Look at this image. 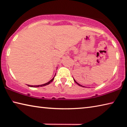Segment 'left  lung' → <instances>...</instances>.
I'll return each instance as SVG.
<instances>
[{"label":"left lung","instance_id":"left-lung-1","mask_svg":"<svg viewBox=\"0 0 127 127\" xmlns=\"http://www.w3.org/2000/svg\"><path fill=\"white\" fill-rule=\"evenodd\" d=\"M73 79H74V78H73ZM74 81L75 82H76V83H77V84H78V85L79 86H82V85H79V83H77V82H76V81H75V80H74Z\"/></svg>","mask_w":127,"mask_h":127}]
</instances>
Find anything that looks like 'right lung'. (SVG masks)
I'll return each instance as SVG.
<instances>
[{
  "label": "right lung",
  "mask_w": 127,
  "mask_h": 127,
  "mask_svg": "<svg viewBox=\"0 0 127 127\" xmlns=\"http://www.w3.org/2000/svg\"><path fill=\"white\" fill-rule=\"evenodd\" d=\"M55 77V76H54ZM54 77H53V78L52 79H51V80L49 81V82H47V83H45V84H43V85H37V86H32V85H27L28 86H30V87H42V86H46V85H49V84H50V83L51 82H52L53 80H54Z\"/></svg>",
  "instance_id": "right-lung-1"
}]
</instances>
